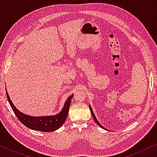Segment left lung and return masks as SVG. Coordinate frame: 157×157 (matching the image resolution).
<instances>
[{
	"label": "left lung",
	"instance_id": "1",
	"mask_svg": "<svg viewBox=\"0 0 157 157\" xmlns=\"http://www.w3.org/2000/svg\"><path fill=\"white\" fill-rule=\"evenodd\" d=\"M89 109H90V111H91V115H92V117H93V118H94V121H96V124H98V125L100 126V127H101V128H105L104 127V126H103L101 125V124L99 123V122H98V120H97V119H96V117H95V114H94V112H93V110H92V108H91V106H90V105H89Z\"/></svg>",
	"mask_w": 157,
	"mask_h": 157
}]
</instances>
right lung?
<instances>
[{"mask_svg":"<svg viewBox=\"0 0 157 157\" xmlns=\"http://www.w3.org/2000/svg\"><path fill=\"white\" fill-rule=\"evenodd\" d=\"M6 95H7L8 102H9L13 111L21 123L24 124L28 128H31L33 130L49 132L57 130L65 122L68 116V110H69L71 101L74 94H72L68 98V99L64 104L63 108L58 114L46 116V117L45 116L44 117H31V116L24 114L16 108V106L13 104L12 101L10 100L7 91H6Z\"/></svg>","mask_w":157,"mask_h":157,"instance_id":"1","label":"right lung"}]
</instances>
